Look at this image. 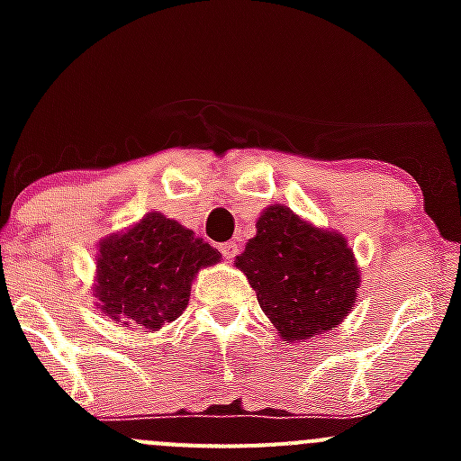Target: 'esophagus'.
<instances>
[{"label": "esophagus", "mask_w": 461, "mask_h": 461, "mask_svg": "<svg viewBox=\"0 0 461 461\" xmlns=\"http://www.w3.org/2000/svg\"><path fill=\"white\" fill-rule=\"evenodd\" d=\"M221 252H222V257H225V260H231L236 257V254H239V245H236V243H222Z\"/></svg>", "instance_id": "34e87169"}]
</instances>
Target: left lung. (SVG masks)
<instances>
[{"instance_id":"1","label":"left lung","mask_w":461,"mask_h":461,"mask_svg":"<svg viewBox=\"0 0 461 461\" xmlns=\"http://www.w3.org/2000/svg\"><path fill=\"white\" fill-rule=\"evenodd\" d=\"M234 265L287 343L337 328L355 308L361 285V269L346 236L312 225L285 204L260 212L257 236Z\"/></svg>"}]
</instances>
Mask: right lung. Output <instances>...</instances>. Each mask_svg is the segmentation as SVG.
<instances>
[{
  "label": "right lung",
  "mask_w": 461,
  "mask_h": 461,
  "mask_svg": "<svg viewBox=\"0 0 461 461\" xmlns=\"http://www.w3.org/2000/svg\"><path fill=\"white\" fill-rule=\"evenodd\" d=\"M218 260L221 252L201 236L160 212H149L100 240L93 296L102 314L120 328L158 332L185 312L196 274Z\"/></svg>",
  "instance_id": "right-lung-1"
}]
</instances>
